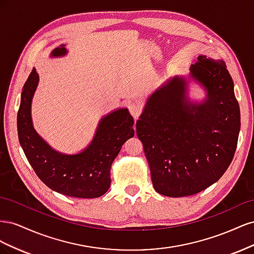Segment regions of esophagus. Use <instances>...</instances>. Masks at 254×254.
<instances>
[{"label": "esophagus", "instance_id": "34e87169", "mask_svg": "<svg viewBox=\"0 0 254 254\" xmlns=\"http://www.w3.org/2000/svg\"><path fill=\"white\" fill-rule=\"evenodd\" d=\"M127 108H128L129 112L131 113V115H132L134 119L139 118V115L142 112V107L140 106V104L134 103V102H129L127 104Z\"/></svg>", "mask_w": 254, "mask_h": 254}]
</instances>
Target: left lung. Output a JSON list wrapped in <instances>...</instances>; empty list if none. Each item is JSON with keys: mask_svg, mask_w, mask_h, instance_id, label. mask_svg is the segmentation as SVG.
Wrapping results in <instances>:
<instances>
[{"mask_svg": "<svg viewBox=\"0 0 254 254\" xmlns=\"http://www.w3.org/2000/svg\"><path fill=\"white\" fill-rule=\"evenodd\" d=\"M190 71L206 90L205 101L191 104L188 80L175 76L150 95L135 125L153 188L168 197L195 195L218 181L232 162L241 128L224 61L200 55Z\"/></svg>", "mask_w": 254, "mask_h": 254, "instance_id": "1", "label": "left lung"}]
</instances>
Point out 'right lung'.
<instances>
[{"mask_svg": "<svg viewBox=\"0 0 254 254\" xmlns=\"http://www.w3.org/2000/svg\"><path fill=\"white\" fill-rule=\"evenodd\" d=\"M64 44L54 49L52 57L64 56ZM39 82L34 67L23 86L17 117L19 141L36 175L51 190L76 198H97L110 188L111 164L128 139L134 135L133 118L126 108L115 110L99 122L88 147L76 155L53 149L36 132L32 101Z\"/></svg>", "mask_w": 254, "mask_h": 254, "instance_id": "add662e5", "label": "right lung"}]
</instances>
